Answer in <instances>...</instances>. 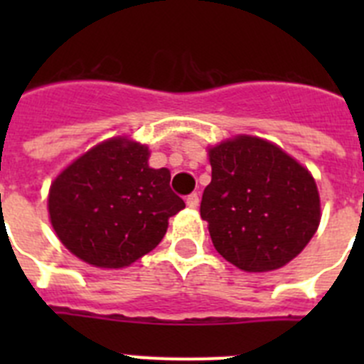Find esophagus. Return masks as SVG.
<instances>
[{
	"label": "esophagus",
	"instance_id": "obj_1",
	"mask_svg": "<svg viewBox=\"0 0 364 364\" xmlns=\"http://www.w3.org/2000/svg\"><path fill=\"white\" fill-rule=\"evenodd\" d=\"M186 204H188L189 210H197L198 204H200V200H198V195L197 193H191L188 198H186Z\"/></svg>",
	"mask_w": 364,
	"mask_h": 364
}]
</instances>
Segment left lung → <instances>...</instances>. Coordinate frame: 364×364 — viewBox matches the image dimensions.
<instances>
[{"instance_id": "1", "label": "left lung", "mask_w": 364, "mask_h": 364, "mask_svg": "<svg viewBox=\"0 0 364 364\" xmlns=\"http://www.w3.org/2000/svg\"><path fill=\"white\" fill-rule=\"evenodd\" d=\"M211 182L200 217L228 262L247 273L279 269L306 247L321 197L306 167L277 144L237 134L208 147Z\"/></svg>"}]
</instances>
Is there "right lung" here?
Wrapping results in <instances>:
<instances>
[{
  "label": "right lung",
  "instance_id": "obj_1",
  "mask_svg": "<svg viewBox=\"0 0 364 364\" xmlns=\"http://www.w3.org/2000/svg\"><path fill=\"white\" fill-rule=\"evenodd\" d=\"M151 151L114 136L80 154L53 180L49 220L60 242L87 264L127 268L159 246L169 217L186 204L171 171L149 166Z\"/></svg>",
  "mask_w": 364,
  "mask_h": 364
}]
</instances>
